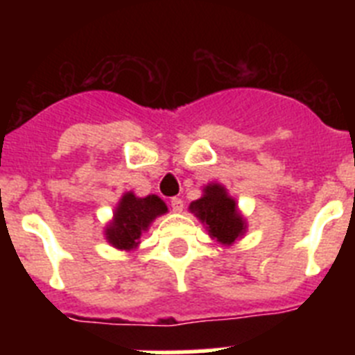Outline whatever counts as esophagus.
Masks as SVG:
<instances>
[{
  "instance_id": "1",
  "label": "esophagus",
  "mask_w": 355,
  "mask_h": 355,
  "mask_svg": "<svg viewBox=\"0 0 355 355\" xmlns=\"http://www.w3.org/2000/svg\"><path fill=\"white\" fill-rule=\"evenodd\" d=\"M171 208L174 213H181L183 211V200L178 199V197H174V199L171 200Z\"/></svg>"
}]
</instances>
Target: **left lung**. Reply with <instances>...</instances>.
Returning a JSON list of instances; mask_svg holds the SVG:
<instances>
[{
	"instance_id": "left-lung-1",
	"label": "left lung",
	"mask_w": 355,
	"mask_h": 355,
	"mask_svg": "<svg viewBox=\"0 0 355 355\" xmlns=\"http://www.w3.org/2000/svg\"><path fill=\"white\" fill-rule=\"evenodd\" d=\"M188 209L205 225L209 238L224 247L241 240L247 231V220L238 208L236 199L216 181L202 187V196L190 202Z\"/></svg>"
}]
</instances>
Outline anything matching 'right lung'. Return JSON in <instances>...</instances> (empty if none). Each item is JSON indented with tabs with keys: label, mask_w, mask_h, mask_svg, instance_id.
<instances>
[{
	"label": "right lung",
	"mask_w": 355,
	"mask_h": 355,
	"mask_svg": "<svg viewBox=\"0 0 355 355\" xmlns=\"http://www.w3.org/2000/svg\"><path fill=\"white\" fill-rule=\"evenodd\" d=\"M168 211L167 205L158 196L150 193L137 197L135 192L122 193L114 209L112 220L105 227V238L110 245L117 250H137L140 238L147 233L150 224Z\"/></svg>",
	"instance_id": "obj_1"
}]
</instances>
